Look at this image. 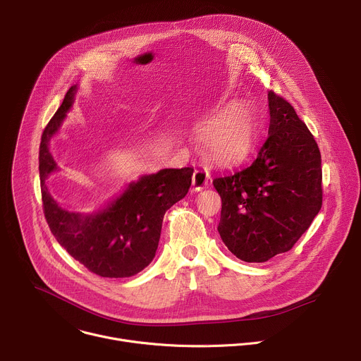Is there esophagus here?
<instances>
[{"instance_id": "1", "label": "esophagus", "mask_w": 361, "mask_h": 361, "mask_svg": "<svg viewBox=\"0 0 361 361\" xmlns=\"http://www.w3.org/2000/svg\"><path fill=\"white\" fill-rule=\"evenodd\" d=\"M209 178H210V176L205 170H195L192 174V190L200 191L204 187H207Z\"/></svg>"}]
</instances>
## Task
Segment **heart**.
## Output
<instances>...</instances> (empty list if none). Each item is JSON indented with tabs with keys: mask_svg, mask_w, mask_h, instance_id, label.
Instances as JSON below:
<instances>
[{
	"mask_svg": "<svg viewBox=\"0 0 361 361\" xmlns=\"http://www.w3.org/2000/svg\"><path fill=\"white\" fill-rule=\"evenodd\" d=\"M205 145L220 161H234L248 154L254 144V121L244 107L224 111L204 126Z\"/></svg>",
	"mask_w": 361,
	"mask_h": 361,
	"instance_id": "obj_1",
	"label": "heart"
}]
</instances>
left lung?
I'll list each match as a JSON object with an SVG mask.
<instances>
[{"instance_id": "left-lung-1", "label": "left lung", "mask_w": 361, "mask_h": 361, "mask_svg": "<svg viewBox=\"0 0 361 361\" xmlns=\"http://www.w3.org/2000/svg\"><path fill=\"white\" fill-rule=\"evenodd\" d=\"M269 135L245 167L214 178L221 197L219 233L247 263L293 248L323 204L319 145L290 102L269 92Z\"/></svg>"}]
</instances>
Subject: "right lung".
<instances>
[{
	"mask_svg": "<svg viewBox=\"0 0 361 361\" xmlns=\"http://www.w3.org/2000/svg\"><path fill=\"white\" fill-rule=\"evenodd\" d=\"M74 94L75 85L67 91L41 135L38 159L44 216L61 247L87 270L99 277H131L152 262L164 214L188 192L194 169H166L144 176L97 214L82 216L61 209L45 185L48 174L57 170L48 141L71 109Z\"/></svg>",
	"mask_w": 361,
	"mask_h": 361,
	"instance_id": "obj_1",
	"label": "right lung"
}]
</instances>
